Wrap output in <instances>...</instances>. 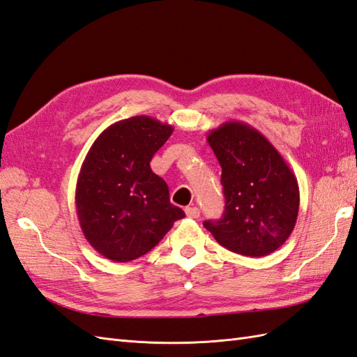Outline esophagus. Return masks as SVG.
<instances>
[{"label": "esophagus", "mask_w": 357, "mask_h": 357, "mask_svg": "<svg viewBox=\"0 0 357 357\" xmlns=\"http://www.w3.org/2000/svg\"><path fill=\"white\" fill-rule=\"evenodd\" d=\"M185 214H187V217H190V218H199L200 211H199L197 206H187V208H185Z\"/></svg>", "instance_id": "esophagus-1"}]
</instances>
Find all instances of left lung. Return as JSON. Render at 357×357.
Here are the masks:
<instances>
[{
	"instance_id": "left-lung-1",
	"label": "left lung",
	"mask_w": 357,
	"mask_h": 357,
	"mask_svg": "<svg viewBox=\"0 0 357 357\" xmlns=\"http://www.w3.org/2000/svg\"><path fill=\"white\" fill-rule=\"evenodd\" d=\"M206 142L222 166L226 199L220 220L204 222L218 244L244 257H266L285 243L298 215L297 178L253 126L225 122Z\"/></svg>"
}]
</instances>
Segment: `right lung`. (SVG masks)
<instances>
[{"label":"right lung","mask_w":357,"mask_h":357,"mask_svg":"<svg viewBox=\"0 0 357 357\" xmlns=\"http://www.w3.org/2000/svg\"><path fill=\"white\" fill-rule=\"evenodd\" d=\"M172 132V125L134 116L109 125L89 149L77 181V214L86 240L107 259L143 257L185 217L151 169Z\"/></svg>","instance_id":"obj_1"}]
</instances>
